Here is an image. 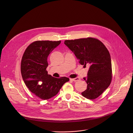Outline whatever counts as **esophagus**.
Returning <instances> with one entry per match:
<instances>
[{
    "label": "esophagus",
    "mask_w": 133,
    "mask_h": 133,
    "mask_svg": "<svg viewBox=\"0 0 133 133\" xmlns=\"http://www.w3.org/2000/svg\"><path fill=\"white\" fill-rule=\"evenodd\" d=\"M70 80H71V81H73V82H76V81H79V80H80V78H75L70 79Z\"/></svg>",
    "instance_id": "esophagus-1"
}]
</instances>
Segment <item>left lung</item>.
Listing matches in <instances>:
<instances>
[{"label":"left lung","mask_w":133,"mask_h":133,"mask_svg":"<svg viewBox=\"0 0 133 133\" xmlns=\"http://www.w3.org/2000/svg\"><path fill=\"white\" fill-rule=\"evenodd\" d=\"M64 44L74 52L79 64L89 66L87 77L83 78L87 84V89L82 95L89 99L97 98L111 81V62L108 49L100 41L90 37L66 40Z\"/></svg>","instance_id":"8db88e82"}]
</instances>
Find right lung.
Listing matches in <instances>:
<instances>
[{"mask_svg":"<svg viewBox=\"0 0 133 133\" xmlns=\"http://www.w3.org/2000/svg\"><path fill=\"white\" fill-rule=\"evenodd\" d=\"M61 41H36L25 50L21 62L23 79L30 91L39 98L48 99L57 94L69 79L59 78L48 74L47 58Z\"/></svg>","mask_w":133,"mask_h":133,"instance_id":"obj_1","label":"right lung"}]
</instances>
